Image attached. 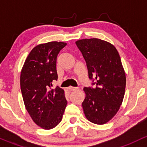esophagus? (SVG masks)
Here are the masks:
<instances>
[{
  "instance_id": "esophagus-1",
  "label": "esophagus",
  "mask_w": 147,
  "mask_h": 147,
  "mask_svg": "<svg viewBox=\"0 0 147 147\" xmlns=\"http://www.w3.org/2000/svg\"><path fill=\"white\" fill-rule=\"evenodd\" d=\"M68 90L69 91H75V90H78V87H68Z\"/></svg>"
}]
</instances>
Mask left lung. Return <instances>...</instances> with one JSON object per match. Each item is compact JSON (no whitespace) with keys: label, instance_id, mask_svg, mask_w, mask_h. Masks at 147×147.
I'll return each mask as SVG.
<instances>
[{"label":"left lung","instance_id":"1","mask_svg":"<svg viewBox=\"0 0 147 147\" xmlns=\"http://www.w3.org/2000/svg\"><path fill=\"white\" fill-rule=\"evenodd\" d=\"M75 43L94 85L83 89L84 115L94 124H104L118 112L125 92L126 75L119 55L113 45L97 38L80 40Z\"/></svg>","mask_w":147,"mask_h":147}]
</instances>
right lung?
Returning <instances> with one entry per match:
<instances>
[{"label": "right lung", "instance_id": "right-lung-1", "mask_svg": "<svg viewBox=\"0 0 147 147\" xmlns=\"http://www.w3.org/2000/svg\"><path fill=\"white\" fill-rule=\"evenodd\" d=\"M67 43L50 42L34 47L20 74V89L26 109L34 122L44 129L55 127L63 119L67 100L64 90L51 89L57 80V55Z\"/></svg>", "mask_w": 147, "mask_h": 147}]
</instances>
